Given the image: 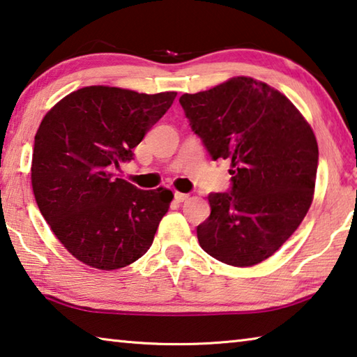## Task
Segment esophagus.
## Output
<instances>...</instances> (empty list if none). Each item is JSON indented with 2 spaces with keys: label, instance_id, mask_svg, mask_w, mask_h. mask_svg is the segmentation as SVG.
I'll return each instance as SVG.
<instances>
[{
  "label": "esophagus",
  "instance_id": "1",
  "mask_svg": "<svg viewBox=\"0 0 357 357\" xmlns=\"http://www.w3.org/2000/svg\"><path fill=\"white\" fill-rule=\"evenodd\" d=\"M174 199L177 201V202H185L186 199H188V195H185V192L175 191V192H174Z\"/></svg>",
  "mask_w": 357,
  "mask_h": 357
}]
</instances>
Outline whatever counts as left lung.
I'll list each match as a JSON object with an SVG mask.
<instances>
[{
    "instance_id": "left-lung-1",
    "label": "left lung",
    "mask_w": 357,
    "mask_h": 357,
    "mask_svg": "<svg viewBox=\"0 0 357 357\" xmlns=\"http://www.w3.org/2000/svg\"><path fill=\"white\" fill-rule=\"evenodd\" d=\"M210 158L231 162V188L210 192L197 226L202 250L236 267L267 259L293 236L313 199L318 144L294 104L267 84L234 77L180 96Z\"/></svg>"
}]
</instances>
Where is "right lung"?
Masks as SVG:
<instances>
[{"label":"right lung","instance_id":"right-lung-1","mask_svg":"<svg viewBox=\"0 0 357 357\" xmlns=\"http://www.w3.org/2000/svg\"><path fill=\"white\" fill-rule=\"evenodd\" d=\"M177 96L85 86L55 104L34 136L31 183L63 247L99 271L137 261L153 243L172 192L114 177Z\"/></svg>","mask_w":357,"mask_h":357}]
</instances>
